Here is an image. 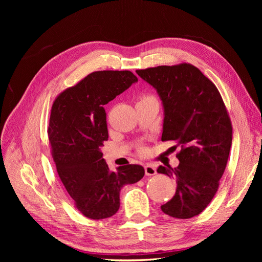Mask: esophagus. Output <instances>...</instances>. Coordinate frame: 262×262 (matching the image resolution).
<instances>
[{"label":"esophagus","instance_id":"esophagus-1","mask_svg":"<svg viewBox=\"0 0 262 262\" xmlns=\"http://www.w3.org/2000/svg\"><path fill=\"white\" fill-rule=\"evenodd\" d=\"M145 169V175L146 176H153L156 173V166L152 165V164H147L144 166Z\"/></svg>","mask_w":262,"mask_h":262}]
</instances>
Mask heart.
Segmentation results:
<instances>
[{"label": "heart", "instance_id": "heart-1", "mask_svg": "<svg viewBox=\"0 0 262 262\" xmlns=\"http://www.w3.org/2000/svg\"><path fill=\"white\" fill-rule=\"evenodd\" d=\"M149 97H152V96H143V98H142V99H146V98H149Z\"/></svg>", "mask_w": 262, "mask_h": 262}]
</instances>
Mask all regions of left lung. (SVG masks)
Returning a JSON list of instances; mask_svg holds the SVG:
<instances>
[{"instance_id":"8db88e82","label":"left lung","mask_w":262,"mask_h":262,"mask_svg":"<svg viewBox=\"0 0 262 262\" xmlns=\"http://www.w3.org/2000/svg\"><path fill=\"white\" fill-rule=\"evenodd\" d=\"M136 72L162 99V141L181 146L176 168H157L177 182L175 195L161 209L171 217H193L212 201L226 167L233 139L227 109L216 86L190 63Z\"/></svg>"}]
</instances>
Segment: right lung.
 <instances>
[{"instance_id":"1","label":"right lung","mask_w":262,"mask_h":262,"mask_svg":"<svg viewBox=\"0 0 262 262\" xmlns=\"http://www.w3.org/2000/svg\"><path fill=\"white\" fill-rule=\"evenodd\" d=\"M136 82L130 71H97L53 101L48 126L53 161L75 208L92 220L113 216L121 188L144 176L136 164L110 171L100 150L108 140L104 106Z\"/></svg>"}]
</instances>
